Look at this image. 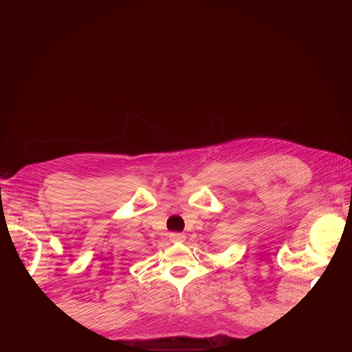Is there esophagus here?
Instances as JSON below:
<instances>
[{
  "mask_svg": "<svg viewBox=\"0 0 352 352\" xmlns=\"http://www.w3.org/2000/svg\"><path fill=\"white\" fill-rule=\"evenodd\" d=\"M185 235H184V233H170V235H168V239L170 241H172V242H184L185 241Z\"/></svg>",
  "mask_w": 352,
  "mask_h": 352,
  "instance_id": "1",
  "label": "esophagus"
}]
</instances>
